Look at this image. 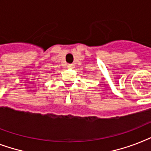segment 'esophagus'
I'll list each match as a JSON object with an SVG mask.
<instances>
[{
  "label": "esophagus",
  "mask_w": 151,
  "mask_h": 151,
  "mask_svg": "<svg viewBox=\"0 0 151 151\" xmlns=\"http://www.w3.org/2000/svg\"><path fill=\"white\" fill-rule=\"evenodd\" d=\"M67 67H68V68H73V67H74V65H73V64H68V65H67Z\"/></svg>",
  "instance_id": "34e87169"
}]
</instances>
